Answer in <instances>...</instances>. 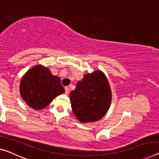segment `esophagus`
Returning a JSON list of instances; mask_svg holds the SVG:
<instances>
[{
	"mask_svg": "<svg viewBox=\"0 0 159 159\" xmlns=\"http://www.w3.org/2000/svg\"><path fill=\"white\" fill-rule=\"evenodd\" d=\"M69 89H68V88H67V87H66L65 88V93H66V94H68L69 93Z\"/></svg>",
	"mask_w": 159,
	"mask_h": 159,
	"instance_id": "34e87169",
	"label": "esophagus"
}]
</instances>
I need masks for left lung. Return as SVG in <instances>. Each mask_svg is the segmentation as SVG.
<instances>
[{"mask_svg":"<svg viewBox=\"0 0 159 159\" xmlns=\"http://www.w3.org/2000/svg\"><path fill=\"white\" fill-rule=\"evenodd\" d=\"M111 99L109 82L100 70L85 74L70 93L72 111L81 123L101 119L109 109Z\"/></svg>","mask_w":159,"mask_h":159,"instance_id":"obj_1","label":"left lung"}]
</instances>
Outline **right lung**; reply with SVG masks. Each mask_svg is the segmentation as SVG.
I'll use <instances>...</instances> for the list:
<instances>
[{
    "label": "right lung",
    "instance_id": "1",
    "mask_svg": "<svg viewBox=\"0 0 159 159\" xmlns=\"http://www.w3.org/2000/svg\"><path fill=\"white\" fill-rule=\"evenodd\" d=\"M65 92L61 79L52 75L48 68L35 65L23 75L20 82V93L29 107L41 110L59 95Z\"/></svg>",
    "mask_w": 159,
    "mask_h": 159
}]
</instances>
